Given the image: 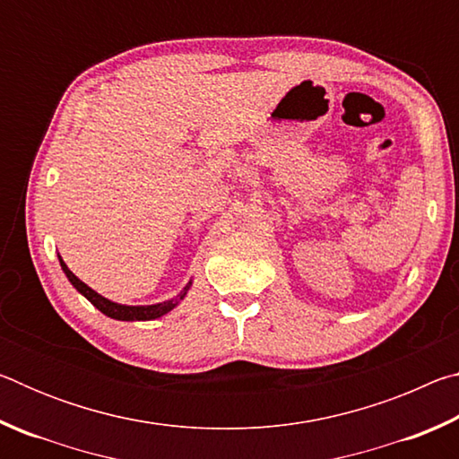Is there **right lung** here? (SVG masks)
I'll return each instance as SVG.
<instances>
[{
  "mask_svg": "<svg viewBox=\"0 0 459 459\" xmlns=\"http://www.w3.org/2000/svg\"><path fill=\"white\" fill-rule=\"evenodd\" d=\"M60 265H62V271H65L68 281H71L76 290H79L84 298H87L92 306H95L97 309H100L105 316L108 317H115V320H123V322H131V320H155V317L164 316L168 314L169 309H174L178 306V301H180L184 295H186V290L184 293L178 295V299H172V301H164V304H155V306H121V304H113V301L105 299L103 295H99L97 291H92L89 285H84L79 277H76L71 269H68L65 265V261L60 259Z\"/></svg>",
  "mask_w": 459,
  "mask_h": 459,
  "instance_id": "obj_1",
  "label": "right lung"
}]
</instances>
